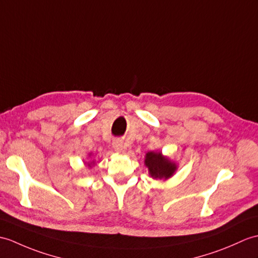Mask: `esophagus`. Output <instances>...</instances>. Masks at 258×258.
<instances>
[{
  "label": "esophagus",
  "instance_id": "34e87169",
  "mask_svg": "<svg viewBox=\"0 0 258 258\" xmlns=\"http://www.w3.org/2000/svg\"><path fill=\"white\" fill-rule=\"evenodd\" d=\"M112 145H113V148H114L116 152L121 153V152L123 151V143H122V141H119V140H115L114 142H113Z\"/></svg>",
  "mask_w": 258,
  "mask_h": 258
}]
</instances>
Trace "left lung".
<instances>
[{"label":"left lung","mask_w":258,"mask_h":258,"mask_svg":"<svg viewBox=\"0 0 258 258\" xmlns=\"http://www.w3.org/2000/svg\"><path fill=\"white\" fill-rule=\"evenodd\" d=\"M145 165L148 167L149 175L155 179L169 178L176 170V165L163 157L161 153L149 152L146 154Z\"/></svg>","instance_id":"obj_1"}]
</instances>
